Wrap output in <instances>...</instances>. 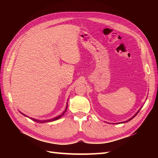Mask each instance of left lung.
<instances>
[{
	"label": "left lung",
	"mask_w": 158,
	"mask_h": 158,
	"mask_svg": "<svg viewBox=\"0 0 158 158\" xmlns=\"http://www.w3.org/2000/svg\"><path fill=\"white\" fill-rule=\"evenodd\" d=\"M140 110H139V111H138V112H137V113H136V114H135V115H134V116H133V117H132V118H130V119H129V120H127V121H130V120H131V119H133V118H134V117H135V116H136V115H137V114H138V113H139V111H140ZM126 122H127V121H126Z\"/></svg>",
	"instance_id": "1"
}]
</instances>
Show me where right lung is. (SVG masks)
I'll list each match as a JSON object with an SVG mask.
<instances>
[{
    "instance_id": "right-lung-1",
    "label": "right lung",
    "mask_w": 158,
    "mask_h": 158,
    "mask_svg": "<svg viewBox=\"0 0 158 158\" xmlns=\"http://www.w3.org/2000/svg\"><path fill=\"white\" fill-rule=\"evenodd\" d=\"M66 108H67V106H66ZM66 109L65 110V111L64 112L62 115H59V116H58V117H55V118H53V119H49V120H44V121H41V120H37V119H32V120H34L35 122H39V123H45V122H53V121H55V120H56V119H60V117H62V116L64 115V113L66 112Z\"/></svg>"
}]
</instances>
